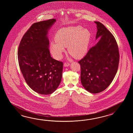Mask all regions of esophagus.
I'll return each mask as SVG.
<instances>
[{"instance_id":"1","label":"esophagus","mask_w":133,"mask_h":133,"mask_svg":"<svg viewBox=\"0 0 133 133\" xmlns=\"http://www.w3.org/2000/svg\"><path fill=\"white\" fill-rule=\"evenodd\" d=\"M69 65H70V64L68 63H65L64 64V66L65 67H68V66H69Z\"/></svg>"}]
</instances>
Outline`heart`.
Listing matches in <instances>:
<instances>
[{
    "label": "heart",
    "mask_w": 133,
    "mask_h": 133,
    "mask_svg": "<svg viewBox=\"0 0 133 133\" xmlns=\"http://www.w3.org/2000/svg\"><path fill=\"white\" fill-rule=\"evenodd\" d=\"M91 37L88 29L79 25L61 28L56 34V41L50 43L51 54L55 58L60 59L65 48L68 47L69 54L77 59L81 58L88 52Z\"/></svg>",
    "instance_id": "b5f03b06"
}]
</instances>
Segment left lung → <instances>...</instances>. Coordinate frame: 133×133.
Wrapping results in <instances>:
<instances>
[{
	"mask_svg": "<svg viewBox=\"0 0 133 133\" xmlns=\"http://www.w3.org/2000/svg\"><path fill=\"white\" fill-rule=\"evenodd\" d=\"M98 42L78 63L81 66V82L91 93L101 92L108 88L118 67V48L113 35L101 23L95 21Z\"/></svg>",
	"mask_w": 133,
	"mask_h": 133,
	"instance_id": "left-lung-1",
	"label": "left lung"
}]
</instances>
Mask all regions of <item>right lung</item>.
<instances>
[{
  "mask_svg": "<svg viewBox=\"0 0 133 133\" xmlns=\"http://www.w3.org/2000/svg\"><path fill=\"white\" fill-rule=\"evenodd\" d=\"M56 22L51 19L35 23L21 40L18 60L25 82L37 93L49 95L58 87L63 63L54 59L49 50L48 31Z\"/></svg>",
  "mask_w": 133,
  "mask_h": 133,
  "instance_id": "1",
  "label": "right lung"
}]
</instances>
